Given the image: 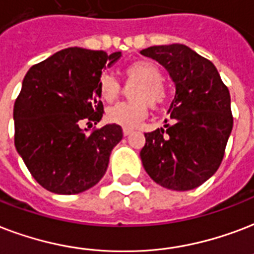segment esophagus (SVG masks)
<instances>
[{
    "mask_svg": "<svg viewBox=\"0 0 254 254\" xmlns=\"http://www.w3.org/2000/svg\"><path fill=\"white\" fill-rule=\"evenodd\" d=\"M124 135H125V137H127V135H129V134H131V131L133 130H130V129H124Z\"/></svg>",
    "mask_w": 254,
    "mask_h": 254,
    "instance_id": "esophagus-1",
    "label": "esophagus"
}]
</instances>
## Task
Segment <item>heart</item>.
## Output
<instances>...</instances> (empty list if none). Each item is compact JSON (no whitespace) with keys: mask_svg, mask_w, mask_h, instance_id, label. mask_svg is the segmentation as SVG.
I'll return each instance as SVG.
<instances>
[{"mask_svg":"<svg viewBox=\"0 0 254 254\" xmlns=\"http://www.w3.org/2000/svg\"><path fill=\"white\" fill-rule=\"evenodd\" d=\"M124 77L127 82H137L131 97L135 101L120 102L106 110L108 123L119 125L124 129H134L148 116V102L157 106L165 101L168 90L164 85V73L158 65L152 61H135L125 67ZM98 96L102 101L113 102L120 92L121 84L112 74L104 73L98 78Z\"/></svg>","mask_w":254,"mask_h":254,"instance_id":"b5f03b06","label":"heart"}]
</instances>
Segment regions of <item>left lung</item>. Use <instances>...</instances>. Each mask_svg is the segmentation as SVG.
I'll return each instance as SVG.
<instances>
[{
    "mask_svg": "<svg viewBox=\"0 0 254 254\" xmlns=\"http://www.w3.org/2000/svg\"><path fill=\"white\" fill-rule=\"evenodd\" d=\"M176 85L170 104L173 125L145 133L141 161L153 181L172 190L200 187L221 165L233 127L230 94L209 60L183 44L150 46Z\"/></svg>",
    "mask_w": 254,
    "mask_h": 254,
    "instance_id": "1",
    "label": "left lung"
}]
</instances>
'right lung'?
Segmentation results:
<instances>
[{
	"instance_id": "obj_1",
	"label": "right lung",
	"mask_w": 254,
	"mask_h": 254,
	"mask_svg": "<svg viewBox=\"0 0 254 254\" xmlns=\"http://www.w3.org/2000/svg\"><path fill=\"white\" fill-rule=\"evenodd\" d=\"M121 52L67 48L33 65L14 102V145L33 179L57 194H77L105 174L112 149L123 140L119 125L81 129L100 123L102 69Z\"/></svg>"
}]
</instances>
